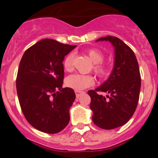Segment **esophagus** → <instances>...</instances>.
I'll use <instances>...</instances> for the list:
<instances>
[{
    "instance_id": "esophagus-1",
    "label": "esophagus",
    "mask_w": 158,
    "mask_h": 158,
    "mask_svg": "<svg viewBox=\"0 0 158 158\" xmlns=\"http://www.w3.org/2000/svg\"><path fill=\"white\" fill-rule=\"evenodd\" d=\"M75 92H76V98H79V97H80L81 95L84 93V92H82V91H75Z\"/></svg>"
}]
</instances>
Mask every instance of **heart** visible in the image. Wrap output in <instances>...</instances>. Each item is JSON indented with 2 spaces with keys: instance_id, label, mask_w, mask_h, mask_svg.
<instances>
[{
  "instance_id": "1",
  "label": "heart",
  "mask_w": 158,
  "mask_h": 158,
  "mask_svg": "<svg viewBox=\"0 0 158 158\" xmlns=\"http://www.w3.org/2000/svg\"><path fill=\"white\" fill-rule=\"evenodd\" d=\"M87 55L93 63L92 70L94 73L99 78H105L108 76L110 73L109 68L102 61L104 60V55L101 51L96 49H90L86 51ZM73 54L69 53L66 55L63 60V67L66 71H70L73 69ZM94 84V79L89 75L76 74L70 75L66 79V85L69 88L73 89L76 91H82L88 88Z\"/></svg>"
}]
</instances>
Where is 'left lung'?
Segmentation results:
<instances>
[{"label": "left lung", "mask_w": 158, "mask_h": 158, "mask_svg": "<svg viewBox=\"0 0 158 158\" xmlns=\"http://www.w3.org/2000/svg\"><path fill=\"white\" fill-rule=\"evenodd\" d=\"M109 41L114 48V65L109 78L95 90H89L92 122L110 130L125 125L138 106L141 89V74L138 60L131 49L119 38L107 36L96 41ZM100 91L109 93L106 97Z\"/></svg>", "instance_id": "1"}]
</instances>
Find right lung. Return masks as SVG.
Wrapping results in <instances>:
<instances>
[{
  "label": "right lung",
  "instance_id": "add662e5",
  "mask_svg": "<svg viewBox=\"0 0 158 158\" xmlns=\"http://www.w3.org/2000/svg\"><path fill=\"white\" fill-rule=\"evenodd\" d=\"M75 47L44 39L27 49L20 60L16 80L19 102L27 121L40 131L58 133L69 124L76 94L63 88V61Z\"/></svg>",
  "mask_w": 158,
  "mask_h": 158
}]
</instances>
